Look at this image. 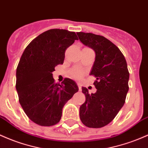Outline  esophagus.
<instances>
[{
	"label": "esophagus",
	"instance_id": "obj_1",
	"mask_svg": "<svg viewBox=\"0 0 148 148\" xmlns=\"http://www.w3.org/2000/svg\"><path fill=\"white\" fill-rule=\"evenodd\" d=\"M77 85H78V87H79V91H82V85H81L80 83H77Z\"/></svg>",
	"mask_w": 148,
	"mask_h": 148
}]
</instances>
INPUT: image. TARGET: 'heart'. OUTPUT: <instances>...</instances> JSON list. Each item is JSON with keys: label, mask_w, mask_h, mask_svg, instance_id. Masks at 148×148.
<instances>
[{"label": "heart", "mask_w": 148, "mask_h": 148, "mask_svg": "<svg viewBox=\"0 0 148 148\" xmlns=\"http://www.w3.org/2000/svg\"><path fill=\"white\" fill-rule=\"evenodd\" d=\"M83 74H84V71H83L81 69H79V68H77V67L74 68V69L71 71V76L74 78L81 77Z\"/></svg>", "instance_id": "1"}]
</instances>
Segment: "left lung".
<instances>
[{"label": "left lung", "mask_w": 148, "mask_h": 148, "mask_svg": "<svg viewBox=\"0 0 148 148\" xmlns=\"http://www.w3.org/2000/svg\"><path fill=\"white\" fill-rule=\"evenodd\" d=\"M79 40L95 51V60L90 71L95 76V93L82 92L85 103L81 105L82 122L89 128H101L111 122L125 103L129 91V72L124 55L110 40L91 33L78 32Z\"/></svg>", "instance_id": "1"}]
</instances>
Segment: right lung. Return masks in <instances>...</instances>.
<instances>
[{"label":"right lung","mask_w":148,"mask_h":148,"mask_svg":"<svg viewBox=\"0 0 148 148\" xmlns=\"http://www.w3.org/2000/svg\"><path fill=\"white\" fill-rule=\"evenodd\" d=\"M78 40L75 32L65 29L46 31L34 38L24 50L16 71V90L27 116L43 126L56 124L62 108L79 90L72 79L55 83L53 72L63 64L68 47Z\"/></svg>","instance_id":"obj_1"}]
</instances>
